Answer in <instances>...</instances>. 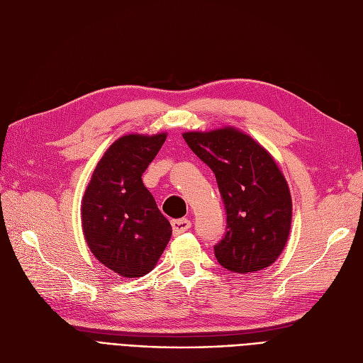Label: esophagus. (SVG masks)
Wrapping results in <instances>:
<instances>
[{"label":"esophagus","instance_id":"obj_1","mask_svg":"<svg viewBox=\"0 0 363 363\" xmlns=\"http://www.w3.org/2000/svg\"><path fill=\"white\" fill-rule=\"evenodd\" d=\"M171 225H172V232H174V235H180V233L188 232V230L191 228V221H189V219H186V218L172 219Z\"/></svg>","mask_w":363,"mask_h":363}]
</instances>
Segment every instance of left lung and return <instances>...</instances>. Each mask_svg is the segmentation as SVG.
I'll return each mask as SVG.
<instances>
[{"label":"left lung","instance_id":"obj_1","mask_svg":"<svg viewBox=\"0 0 363 363\" xmlns=\"http://www.w3.org/2000/svg\"><path fill=\"white\" fill-rule=\"evenodd\" d=\"M183 138L216 177L227 213L216 260L239 274L272 265L288 242L292 200L276 160L251 136L233 127L188 131Z\"/></svg>","mask_w":363,"mask_h":363}]
</instances>
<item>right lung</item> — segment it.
Masks as SVG:
<instances>
[{
	"mask_svg": "<svg viewBox=\"0 0 363 363\" xmlns=\"http://www.w3.org/2000/svg\"><path fill=\"white\" fill-rule=\"evenodd\" d=\"M167 133L125 135L98 162L82 201L87 247L104 267L127 279L156 267L172 235L171 224L142 183Z\"/></svg>",
	"mask_w": 363,
	"mask_h": 363,
	"instance_id": "1",
	"label": "right lung"
}]
</instances>
